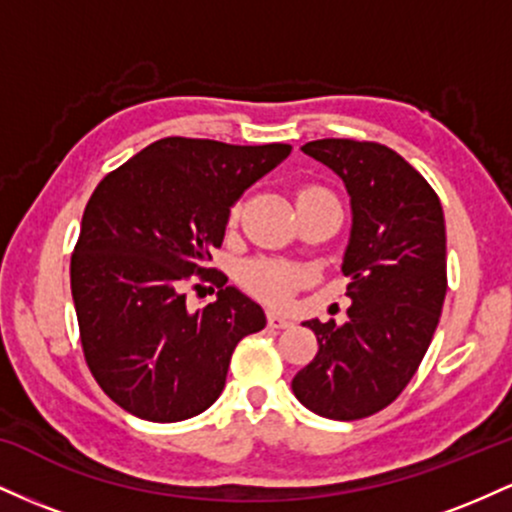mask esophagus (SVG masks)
<instances>
[{"instance_id": "1", "label": "esophagus", "mask_w": 512, "mask_h": 512, "mask_svg": "<svg viewBox=\"0 0 512 512\" xmlns=\"http://www.w3.org/2000/svg\"><path fill=\"white\" fill-rule=\"evenodd\" d=\"M267 322L269 327H274V330H284V327H291V317L286 315H279V313H267Z\"/></svg>"}]
</instances>
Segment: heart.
<instances>
[{
    "instance_id": "1",
    "label": "heart",
    "mask_w": 512,
    "mask_h": 512,
    "mask_svg": "<svg viewBox=\"0 0 512 512\" xmlns=\"http://www.w3.org/2000/svg\"><path fill=\"white\" fill-rule=\"evenodd\" d=\"M313 195H327V192L320 190V187H305V190H301V195H298V199ZM238 214L240 207L236 204V207L231 209V214H228V221H236ZM298 281H301V272L284 262L255 260L240 269V284H243L252 296H257L260 301L272 305H281L289 301V296L298 286Z\"/></svg>"
}]
</instances>
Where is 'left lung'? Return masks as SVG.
I'll return each mask as SVG.
<instances>
[{
    "mask_svg": "<svg viewBox=\"0 0 512 512\" xmlns=\"http://www.w3.org/2000/svg\"><path fill=\"white\" fill-rule=\"evenodd\" d=\"M301 151L349 195L342 272L351 305L344 325L303 322L320 349L291 387L315 414L356 421L395 402L431 344L448 291L445 216L419 170L383 144L317 139Z\"/></svg>",
    "mask_w": 512,
    "mask_h": 512,
    "instance_id": "obj_1",
    "label": "left lung"
}]
</instances>
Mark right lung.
Returning a JSON list of instances; mask_svg holds the SVG:
<instances>
[{
    "mask_svg": "<svg viewBox=\"0 0 512 512\" xmlns=\"http://www.w3.org/2000/svg\"><path fill=\"white\" fill-rule=\"evenodd\" d=\"M289 154V144L166 137L96 187L72 255V298L88 368L117 407L173 424L219 399L233 349L267 317L221 272H204L209 250L223 243L233 204ZM192 273L220 286L195 314L181 291Z\"/></svg>",
    "mask_w": 512,
    "mask_h": 512,
    "instance_id": "obj_1",
    "label": "right lung"
}]
</instances>
